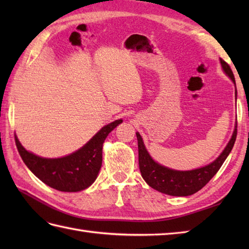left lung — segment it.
Wrapping results in <instances>:
<instances>
[{"label":"left lung","instance_id":"obj_1","mask_svg":"<svg viewBox=\"0 0 249 249\" xmlns=\"http://www.w3.org/2000/svg\"><path fill=\"white\" fill-rule=\"evenodd\" d=\"M220 64L223 71L228 76L235 86V79L232 72L230 66L220 59ZM235 99H236V88H235ZM237 124L235 123V127L231 139L226 145L221 154L209 165L201 167L198 169L188 171H179L174 170L160 163L156 162L149 152L145 149V145L142 140V137L139 133H136L137 139H138V152H139V168L141 176L143 178L146 184L158 190L160 193L166 194L169 196H178V197H186L204 187L209 181L212 178L217 171L223 166L226 158L228 157L232 147L234 145L237 133Z\"/></svg>","mask_w":249,"mask_h":249}]
</instances>
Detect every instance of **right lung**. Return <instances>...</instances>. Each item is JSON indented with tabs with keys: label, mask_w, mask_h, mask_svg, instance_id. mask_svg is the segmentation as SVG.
Returning <instances> with one entry per match:
<instances>
[{
	"label": "right lung",
	"mask_w": 249,
	"mask_h": 249,
	"mask_svg": "<svg viewBox=\"0 0 249 249\" xmlns=\"http://www.w3.org/2000/svg\"><path fill=\"white\" fill-rule=\"evenodd\" d=\"M122 122L116 120L104 126L78 151L60 158H45L26 151L15 135L16 145L26 167L41 182L60 192H80L96 179L103 162L105 139Z\"/></svg>",
	"instance_id": "obj_1"
}]
</instances>
